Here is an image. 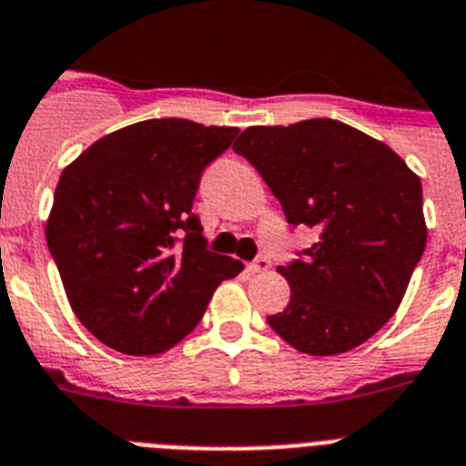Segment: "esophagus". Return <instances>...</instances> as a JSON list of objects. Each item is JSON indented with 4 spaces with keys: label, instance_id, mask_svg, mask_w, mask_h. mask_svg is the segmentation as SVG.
Listing matches in <instances>:
<instances>
[{
    "label": "esophagus",
    "instance_id": "obj_1",
    "mask_svg": "<svg viewBox=\"0 0 466 466\" xmlns=\"http://www.w3.org/2000/svg\"><path fill=\"white\" fill-rule=\"evenodd\" d=\"M248 272H266L270 270V258H266V256H258V258L253 260V263H248Z\"/></svg>",
    "mask_w": 466,
    "mask_h": 466
}]
</instances>
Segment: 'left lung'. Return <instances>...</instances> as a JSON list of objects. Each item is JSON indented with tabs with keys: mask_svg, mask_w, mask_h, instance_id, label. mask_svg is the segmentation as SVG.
Wrapping results in <instances>:
<instances>
[{
	"mask_svg": "<svg viewBox=\"0 0 466 466\" xmlns=\"http://www.w3.org/2000/svg\"><path fill=\"white\" fill-rule=\"evenodd\" d=\"M289 225L319 241L279 275L292 287L268 323L294 350L332 357L373 338L426 248L421 179L385 143L335 119L248 127L234 143Z\"/></svg>",
	"mask_w": 466,
	"mask_h": 466,
	"instance_id": "obj_1",
	"label": "left lung"
}]
</instances>
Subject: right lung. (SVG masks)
Returning <instances> with one entry per match:
<instances>
[{"instance_id":"right-lung-1","label":"right lung","mask_w":466,"mask_h":466,"mask_svg":"<svg viewBox=\"0 0 466 466\" xmlns=\"http://www.w3.org/2000/svg\"><path fill=\"white\" fill-rule=\"evenodd\" d=\"M237 127L188 119L131 124L64 169L47 246L69 304L102 344L131 357L167 351L200 323L241 260L208 251L194 198Z\"/></svg>"}]
</instances>
